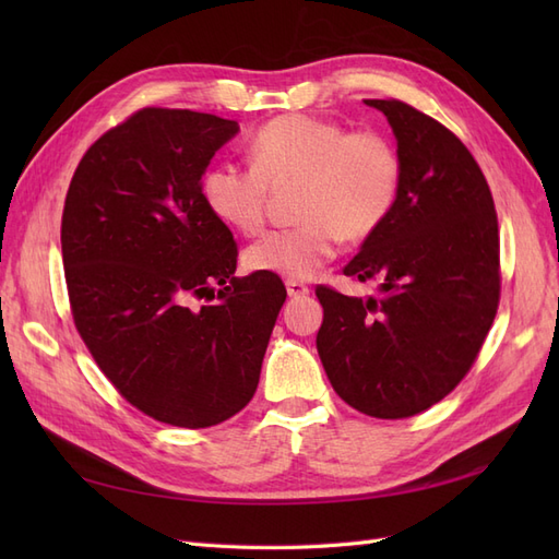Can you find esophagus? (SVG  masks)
I'll use <instances>...</instances> for the list:
<instances>
[{
  "label": "esophagus",
  "mask_w": 559,
  "mask_h": 559,
  "mask_svg": "<svg viewBox=\"0 0 559 559\" xmlns=\"http://www.w3.org/2000/svg\"><path fill=\"white\" fill-rule=\"evenodd\" d=\"M286 294H289L292 298L308 296V294H310V286L298 282V280H286Z\"/></svg>",
  "instance_id": "1"
}]
</instances>
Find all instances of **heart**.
Masks as SVG:
<instances>
[{
    "mask_svg": "<svg viewBox=\"0 0 559 559\" xmlns=\"http://www.w3.org/2000/svg\"><path fill=\"white\" fill-rule=\"evenodd\" d=\"M251 163H216L202 175V200L218 222L245 235L265 224L270 186L298 183L294 228L270 230L245 251L259 273L308 280L343 240H366L394 212L403 165L392 140L376 130L310 114L267 121L251 140Z\"/></svg>",
    "mask_w": 559,
    "mask_h": 559,
    "instance_id": "heart-1",
    "label": "heart"
}]
</instances>
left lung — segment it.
Here are the masks:
<instances>
[{
	"mask_svg": "<svg viewBox=\"0 0 559 559\" xmlns=\"http://www.w3.org/2000/svg\"><path fill=\"white\" fill-rule=\"evenodd\" d=\"M366 105L396 134L403 179L394 212L343 273L378 280L380 296L319 284L317 352L354 411L403 419L445 399L478 357L499 308V224L487 179L454 132L401 99Z\"/></svg>",
	"mask_w": 559,
	"mask_h": 559,
	"instance_id": "8db88e82",
	"label": "left lung"
}]
</instances>
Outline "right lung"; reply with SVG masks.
<instances>
[{
    "label": "right lung",
    "instance_id": "1",
    "mask_svg": "<svg viewBox=\"0 0 559 559\" xmlns=\"http://www.w3.org/2000/svg\"><path fill=\"white\" fill-rule=\"evenodd\" d=\"M238 130L144 107L83 154L64 198L74 326L118 394L163 425L205 429L245 408L286 300L275 273L235 277L238 245L202 200Z\"/></svg>",
    "mask_w": 559,
    "mask_h": 559
}]
</instances>
